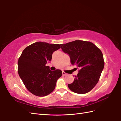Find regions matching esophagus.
Masks as SVG:
<instances>
[{"label":"esophagus","mask_w":121,"mask_h":121,"mask_svg":"<svg viewBox=\"0 0 121 121\" xmlns=\"http://www.w3.org/2000/svg\"><path fill=\"white\" fill-rule=\"evenodd\" d=\"M66 73H65V72H62V75H63V76H65V75H66Z\"/></svg>","instance_id":"1"}]
</instances>
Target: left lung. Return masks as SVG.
<instances>
[{"label": "left lung", "instance_id": "obj_1", "mask_svg": "<svg viewBox=\"0 0 121 121\" xmlns=\"http://www.w3.org/2000/svg\"><path fill=\"white\" fill-rule=\"evenodd\" d=\"M60 46L70 56L72 65L80 69L74 82L68 85L69 89L77 94L87 93L96 85L104 68L101 51L93 43L80 40Z\"/></svg>", "mask_w": 121, "mask_h": 121}]
</instances>
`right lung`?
<instances>
[{"instance_id":"right-lung-1","label":"right lung","mask_w":121,"mask_h":121,"mask_svg":"<svg viewBox=\"0 0 121 121\" xmlns=\"http://www.w3.org/2000/svg\"><path fill=\"white\" fill-rule=\"evenodd\" d=\"M60 48V44L38 42L25 48L20 56L18 73L28 91L35 96L43 97L50 94L62 76L61 70L51 71L49 66H46L54 51Z\"/></svg>"}]
</instances>
